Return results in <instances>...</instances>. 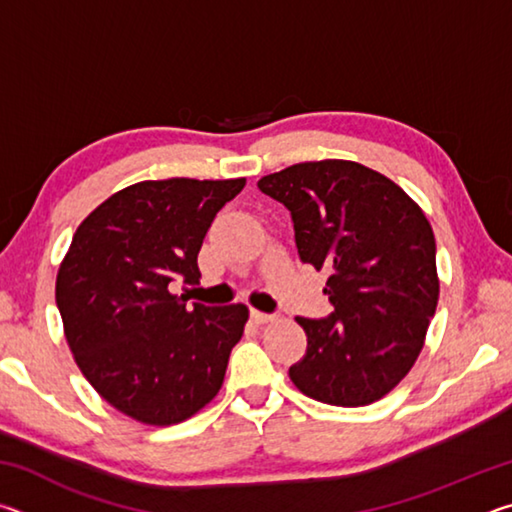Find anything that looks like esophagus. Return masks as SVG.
<instances>
[{
    "instance_id": "obj_1",
    "label": "esophagus",
    "mask_w": 512,
    "mask_h": 512,
    "mask_svg": "<svg viewBox=\"0 0 512 512\" xmlns=\"http://www.w3.org/2000/svg\"><path fill=\"white\" fill-rule=\"evenodd\" d=\"M250 318H253L257 325H264V323H271L273 314H264V311H259V309H250Z\"/></svg>"
}]
</instances>
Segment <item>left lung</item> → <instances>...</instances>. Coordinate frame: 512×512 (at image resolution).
Segmentation results:
<instances>
[{"label":"left lung","mask_w":512,"mask_h":512,"mask_svg":"<svg viewBox=\"0 0 512 512\" xmlns=\"http://www.w3.org/2000/svg\"><path fill=\"white\" fill-rule=\"evenodd\" d=\"M257 187L291 212L302 262L327 268V318H296L298 391L332 406L391 393L418 359L438 305L436 239L402 187L348 160L293 164Z\"/></svg>","instance_id":"1"}]
</instances>
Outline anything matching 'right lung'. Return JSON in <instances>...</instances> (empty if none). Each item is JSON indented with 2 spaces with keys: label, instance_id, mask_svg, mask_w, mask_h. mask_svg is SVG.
Masks as SVG:
<instances>
[{
  "label": "right lung",
  "instance_id": "add662e5",
  "mask_svg": "<svg viewBox=\"0 0 512 512\" xmlns=\"http://www.w3.org/2000/svg\"><path fill=\"white\" fill-rule=\"evenodd\" d=\"M235 180H144L103 201L74 232L56 277L65 339L85 379L128 418L183 422L214 400L246 305H187L198 250Z\"/></svg>",
  "mask_w": 512,
  "mask_h": 512
}]
</instances>
